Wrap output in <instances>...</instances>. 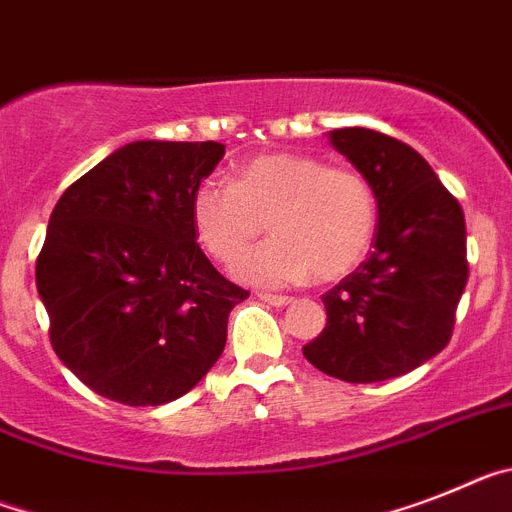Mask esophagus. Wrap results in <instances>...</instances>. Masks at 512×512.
I'll use <instances>...</instances> for the list:
<instances>
[{
  "label": "esophagus",
  "instance_id": "1",
  "mask_svg": "<svg viewBox=\"0 0 512 512\" xmlns=\"http://www.w3.org/2000/svg\"><path fill=\"white\" fill-rule=\"evenodd\" d=\"M257 299L270 306H288L293 301L291 296H275V293H257Z\"/></svg>",
  "mask_w": 512,
  "mask_h": 512
}]
</instances>
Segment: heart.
Returning a JSON list of instances; mask_svg holds the SVG:
<instances>
[{"label": "heart", "instance_id": "obj_1", "mask_svg": "<svg viewBox=\"0 0 512 512\" xmlns=\"http://www.w3.org/2000/svg\"><path fill=\"white\" fill-rule=\"evenodd\" d=\"M190 219L211 257L234 265L252 239L273 234L239 262L237 273L260 286L337 281L366 257L376 231V195L355 170L322 159L273 151L242 164L234 180H203Z\"/></svg>", "mask_w": 512, "mask_h": 512}]
</instances>
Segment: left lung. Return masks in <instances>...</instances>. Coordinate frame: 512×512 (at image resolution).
Wrapping results in <instances>:
<instances>
[{
  "instance_id": "8db88e82",
  "label": "left lung",
  "mask_w": 512,
  "mask_h": 512,
  "mask_svg": "<svg viewBox=\"0 0 512 512\" xmlns=\"http://www.w3.org/2000/svg\"><path fill=\"white\" fill-rule=\"evenodd\" d=\"M330 144L371 182L379 226L368 260L322 296L327 327L304 358L340 381L373 384L451 340L469 278L464 211L412 146L371 128H337Z\"/></svg>"
}]
</instances>
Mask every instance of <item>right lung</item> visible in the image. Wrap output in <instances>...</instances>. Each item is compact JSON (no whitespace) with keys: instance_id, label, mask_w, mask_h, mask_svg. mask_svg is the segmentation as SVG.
Segmentation results:
<instances>
[{"instance_id":"1","label":"right lung","mask_w":512,"mask_h":512,"mask_svg":"<svg viewBox=\"0 0 512 512\" xmlns=\"http://www.w3.org/2000/svg\"><path fill=\"white\" fill-rule=\"evenodd\" d=\"M224 159L216 141H133L66 188L35 262L51 345L95 394L157 407L188 394L250 293L195 242L193 190Z\"/></svg>"}]
</instances>
